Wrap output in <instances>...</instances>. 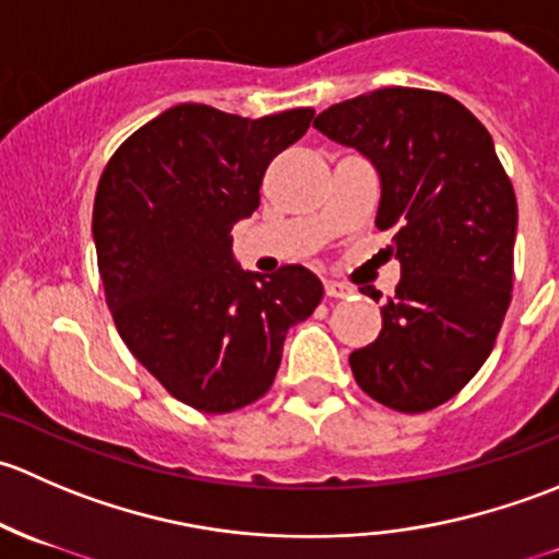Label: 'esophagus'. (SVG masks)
Listing matches in <instances>:
<instances>
[{"label":"esophagus","mask_w":559,"mask_h":559,"mask_svg":"<svg viewBox=\"0 0 559 559\" xmlns=\"http://www.w3.org/2000/svg\"><path fill=\"white\" fill-rule=\"evenodd\" d=\"M326 297H337V300H346V297L354 295V286L337 284V281H324Z\"/></svg>","instance_id":"obj_1"}]
</instances>
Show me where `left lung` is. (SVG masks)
<instances>
[{"instance_id": "left-lung-1", "label": "left lung", "mask_w": 559, "mask_h": 559, "mask_svg": "<svg viewBox=\"0 0 559 559\" xmlns=\"http://www.w3.org/2000/svg\"><path fill=\"white\" fill-rule=\"evenodd\" d=\"M381 178L400 284L379 337L348 357L362 392L403 414L454 397L487 362L514 284L516 197L484 123L449 94L389 86L319 112ZM379 302L381 292L362 286Z\"/></svg>"}]
</instances>
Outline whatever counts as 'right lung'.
<instances>
[{
  "instance_id": "1",
  "label": "right lung",
  "mask_w": 559,
  "mask_h": 559,
  "mask_svg": "<svg viewBox=\"0 0 559 559\" xmlns=\"http://www.w3.org/2000/svg\"><path fill=\"white\" fill-rule=\"evenodd\" d=\"M311 118V107L243 118L175 105L123 140L99 178L92 233L107 308L134 359L191 408L229 414L262 397L289 326L324 295L302 264L248 273L229 235Z\"/></svg>"
}]
</instances>
